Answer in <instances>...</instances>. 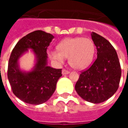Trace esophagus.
Returning a JSON list of instances; mask_svg holds the SVG:
<instances>
[{
	"mask_svg": "<svg viewBox=\"0 0 128 128\" xmlns=\"http://www.w3.org/2000/svg\"><path fill=\"white\" fill-rule=\"evenodd\" d=\"M69 72H69L68 70H66V69H63V70H62V74H63V75H65V74H68Z\"/></svg>",
	"mask_w": 128,
	"mask_h": 128,
	"instance_id": "34e87169",
	"label": "esophagus"
}]
</instances>
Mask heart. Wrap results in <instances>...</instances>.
I'll return each mask as SVG.
<instances>
[{
  "label": "heart",
  "mask_w": 128,
  "mask_h": 128,
  "mask_svg": "<svg viewBox=\"0 0 128 128\" xmlns=\"http://www.w3.org/2000/svg\"><path fill=\"white\" fill-rule=\"evenodd\" d=\"M58 50L48 52L52 60L58 64L64 62L69 57V64L75 69H84L89 66L95 53V45L88 38H68L58 44Z\"/></svg>",
  "instance_id": "b5f03b06"
}]
</instances>
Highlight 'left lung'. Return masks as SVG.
Returning a JSON list of instances; mask_svg holds the SVG:
<instances>
[{"label": "left lung", "mask_w": 128, "mask_h": 128, "mask_svg": "<svg viewBox=\"0 0 128 128\" xmlns=\"http://www.w3.org/2000/svg\"><path fill=\"white\" fill-rule=\"evenodd\" d=\"M97 48V58L80 74L75 90L86 101L99 104L107 100L119 88L122 70L115 48L105 38L92 33Z\"/></svg>", "instance_id": "left-lung-1"}]
</instances>
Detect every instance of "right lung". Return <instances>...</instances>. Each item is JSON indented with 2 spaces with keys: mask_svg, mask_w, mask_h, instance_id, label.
Wrapping results in <instances>:
<instances>
[{
  "mask_svg": "<svg viewBox=\"0 0 128 128\" xmlns=\"http://www.w3.org/2000/svg\"><path fill=\"white\" fill-rule=\"evenodd\" d=\"M53 38L50 33L34 31L22 38L11 52L8 79L14 94L26 103L38 105L46 102L54 92L57 81L62 76V69L47 66L46 50ZM28 48L35 51L37 60L35 69L26 73L19 69L18 60Z\"/></svg>",
  "mask_w": 128,
  "mask_h": 128,
  "instance_id": "add662e5",
  "label": "right lung"
}]
</instances>
